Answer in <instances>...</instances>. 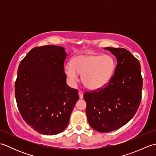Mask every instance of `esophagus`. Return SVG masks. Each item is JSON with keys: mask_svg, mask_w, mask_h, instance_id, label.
<instances>
[{"mask_svg": "<svg viewBox=\"0 0 156 156\" xmlns=\"http://www.w3.org/2000/svg\"><path fill=\"white\" fill-rule=\"evenodd\" d=\"M78 95H79V98H80V99L83 98V92H82V91L80 90L78 92Z\"/></svg>", "mask_w": 156, "mask_h": 156, "instance_id": "34e87169", "label": "esophagus"}]
</instances>
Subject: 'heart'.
Masks as SVG:
<instances>
[{"label":"heart","mask_w":156,"mask_h":156,"mask_svg":"<svg viewBox=\"0 0 156 156\" xmlns=\"http://www.w3.org/2000/svg\"><path fill=\"white\" fill-rule=\"evenodd\" d=\"M115 69L114 58L108 55L81 54L64 66V72L70 84L74 86L82 74V82L91 90L103 88L110 80Z\"/></svg>","instance_id":"obj_1"}]
</instances>
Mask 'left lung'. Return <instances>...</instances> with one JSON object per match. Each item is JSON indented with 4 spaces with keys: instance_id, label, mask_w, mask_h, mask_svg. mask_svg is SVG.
I'll list each match as a JSON object with an SVG mask.
<instances>
[{
    "instance_id": "1",
    "label": "left lung",
    "mask_w": 156,
    "mask_h": 156,
    "mask_svg": "<svg viewBox=\"0 0 156 156\" xmlns=\"http://www.w3.org/2000/svg\"><path fill=\"white\" fill-rule=\"evenodd\" d=\"M117 58L115 74L106 87L85 92L89 125L101 133L121 127L136 113L141 99L140 63L125 48H105Z\"/></svg>"
}]
</instances>
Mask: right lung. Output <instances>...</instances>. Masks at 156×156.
<instances>
[{"mask_svg":"<svg viewBox=\"0 0 156 156\" xmlns=\"http://www.w3.org/2000/svg\"><path fill=\"white\" fill-rule=\"evenodd\" d=\"M60 46L33 48L20 62L15 84L16 104L27 124L38 133L53 135L67 127L79 96L66 84Z\"/></svg>","mask_w":156,"mask_h":156,"instance_id":"obj_1","label":"right lung"}]
</instances>
